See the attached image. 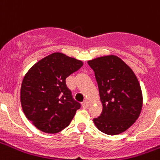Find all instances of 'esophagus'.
I'll use <instances>...</instances> for the list:
<instances>
[{
	"mask_svg": "<svg viewBox=\"0 0 160 160\" xmlns=\"http://www.w3.org/2000/svg\"><path fill=\"white\" fill-rule=\"evenodd\" d=\"M82 107H83L84 109H87V108L89 107V102L87 100L84 101L83 104H82Z\"/></svg>",
	"mask_w": 160,
	"mask_h": 160,
	"instance_id": "obj_1",
	"label": "esophagus"
}]
</instances>
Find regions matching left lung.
<instances>
[{
  "mask_svg": "<svg viewBox=\"0 0 160 160\" xmlns=\"http://www.w3.org/2000/svg\"><path fill=\"white\" fill-rule=\"evenodd\" d=\"M97 80L102 113L94 118L95 126L104 134L116 135L126 131L137 120L142 109V92L129 67L114 55L87 62Z\"/></svg>",
  "mask_w": 160,
  "mask_h": 160,
  "instance_id": "left-lung-1",
  "label": "left lung"
}]
</instances>
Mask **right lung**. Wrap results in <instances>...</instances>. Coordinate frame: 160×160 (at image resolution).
I'll return each mask as SVG.
<instances>
[{"label": "right lung", "mask_w": 160, "mask_h": 160, "mask_svg": "<svg viewBox=\"0 0 160 160\" xmlns=\"http://www.w3.org/2000/svg\"><path fill=\"white\" fill-rule=\"evenodd\" d=\"M83 62L60 52L35 63L26 73L20 102L26 118L39 130L56 134L67 128L80 108L67 87L66 78Z\"/></svg>", "instance_id": "1"}]
</instances>
